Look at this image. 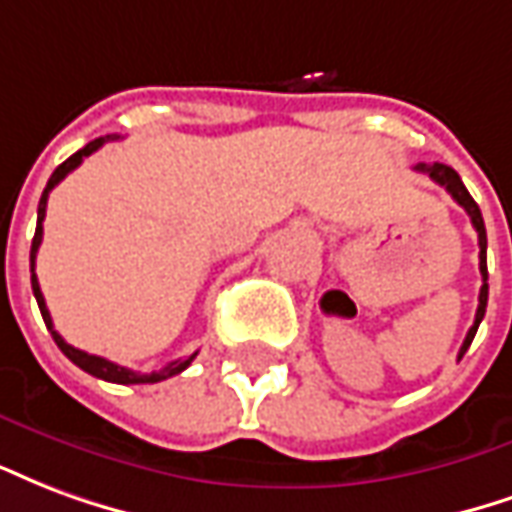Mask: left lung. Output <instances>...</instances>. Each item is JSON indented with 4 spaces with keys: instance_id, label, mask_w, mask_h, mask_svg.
Returning <instances> with one entry per match:
<instances>
[{
    "instance_id": "8db88e82",
    "label": "left lung",
    "mask_w": 512,
    "mask_h": 512,
    "mask_svg": "<svg viewBox=\"0 0 512 512\" xmlns=\"http://www.w3.org/2000/svg\"><path fill=\"white\" fill-rule=\"evenodd\" d=\"M414 171H420V174H428V177L434 179L436 185H442V188L453 196L461 207L466 210L469 220H472V226L477 231V245H480V275H483V286H480V297H477V313H475V324L469 327V333L464 338V346H461V352H458V360L464 357V352L469 349V343L475 338L477 327L483 322V316H486V305H488V267H486V248H488V240H486V223H483V215H480V207L475 204V199L469 196V190L464 188V182L461 177L455 174L450 166L445 163H417Z\"/></svg>"
}]
</instances>
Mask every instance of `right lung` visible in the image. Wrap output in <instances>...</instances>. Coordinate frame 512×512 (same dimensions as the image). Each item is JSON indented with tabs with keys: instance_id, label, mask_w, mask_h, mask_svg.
Instances as JSON below:
<instances>
[{
	"instance_id": "right-lung-1",
	"label": "right lung",
	"mask_w": 512,
	"mask_h": 512,
	"mask_svg": "<svg viewBox=\"0 0 512 512\" xmlns=\"http://www.w3.org/2000/svg\"><path fill=\"white\" fill-rule=\"evenodd\" d=\"M117 136H100L95 138V141H89L87 147L78 149L76 155H70V158L62 163V166H57V171L51 174V179H48L46 190H43V196H40V204H37V229H35V240H32V251H29V270H32V292H35V300L37 305H40V313H43V322H46L48 333H51V338H54V343H57L59 349H62V354H65L70 363H76L81 371H87V374L98 376V379H103V382H114V384H155V382H163V379H169V376H177L182 374L185 368H188L190 363H193V357L196 354H190L188 360H177V363H169L163 371H152V374H136V371H130V368H122V365L111 363V360H106V357H98V354H87L81 352V349H76V346H70V343L62 338V335L54 330V322H51V313H48L46 308V300H43V292H40V283H37V275H35V259H37V248H40V242H43V218H46V204H48V193L57 188L59 182L70 174V171L76 169V166H81V160L87 158V155H92V152H98L106 141H114Z\"/></svg>"
}]
</instances>
